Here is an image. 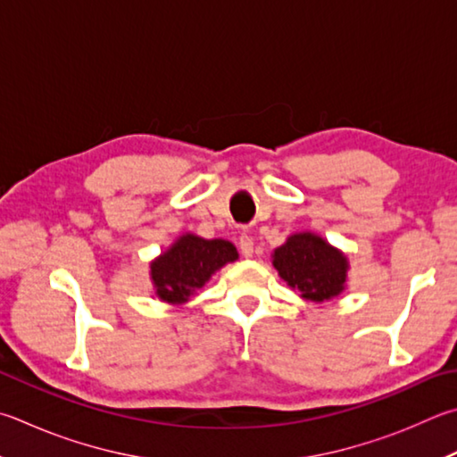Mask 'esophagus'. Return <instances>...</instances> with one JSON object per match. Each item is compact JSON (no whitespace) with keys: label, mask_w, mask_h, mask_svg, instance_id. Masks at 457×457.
I'll return each instance as SVG.
<instances>
[{"label":"esophagus","mask_w":457,"mask_h":457,"mask_svg":"<svg viewBox=\"0 0 457 457\" xmlns=\"http://www.w3.org/2000/svg\"><path fill=\"white\" fill-rule=\"evenodd\" d=\"M239 252H242L244 257L253 255V239H252V236H247V234L239 236Z\"/></svg>","instance_id":"1"}]
</instances>
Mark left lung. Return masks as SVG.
Masks as SVG:
<instances>
[{
    "label": "left lung",
    "instance_id": "obj_1",
    "mask_svg": "<svg viewBox=\"0 0 457 457\" xmlns=\"http://www.w3.org/2000/svg\"><path fill=\"white\" fill-rule=\"evenodd\" d=\"M271 257L279 278L303 300L320 303L344 292L350 268L347 257L312 231L289 236Z\"/></svg>",
    "mask_w": 457,
    "mask_h": 457
}]
</instances>
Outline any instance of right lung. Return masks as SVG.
<instances>
[{
  "label": "right lung",
  "mask_w": 457,
  "mask_h": 457,
  "mask_svg": "<svg viewBox=\"0 0 457 457\" xmlns=\"http://www.w3.org/2000/svg\"><path fill=\"white\" fill-rule=\"evenodd\" d=\"M237 260V250L226 239H204L186 234L152 262L155 295L168 303H184L205 286L215 271Z\"/></svg>",
  "instance_id": "1"
}]
</instances>
